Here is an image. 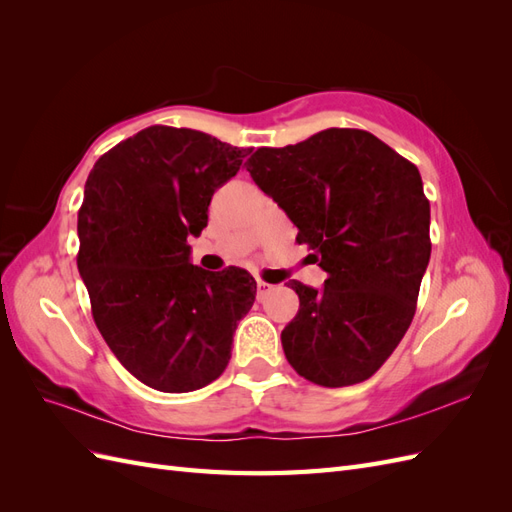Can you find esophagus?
<instances>
[{"label": "esophagus", "mask_w": 512, "mask_h": 512, "mask_svg": "<svg viewBox=\"0 0 512 512\" xmlns=\"http://www.w3.org/2000/svg\"><path fill=\"white\" fill-rule=\"evenodd\" d=\"M271 284H267V282H262V280H258V284H256V297L262 301V299H265L267 297V294L271 292Z\"/></svg>", "instance_id": "obj_1"}]
</instances>
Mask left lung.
Listing matches in <instances>:
<instances>
[{
  "mask_svg": "<svg viewBox=\"0 0 512 512\" xmlns=\"http://www.w3.org/2000/svg\"><path fill=\"white\" fill-rule=\"evenodd\" d=\"M327 271L297 280L299 314L282 331L288 363L337 389L371 378L406 335L429 265V200L418 168L365 130L329 128L245 162Z\"/></svg>",
  "mask_w": 512,
  "mask_h": 512,
  "instance_id": "left-lung-1",
  "label": "left lung"
}]
</instances>
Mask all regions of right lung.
I'll list each match as a JSON object with an SVG mask.
<instances>
[{
	"instance_id": "add662e5",
	"label": "right lung",
	"mask_w": 512,
	"mask_h": 512,
	"mask_svg": "<svg viewBox=\"0 0 512 512\" xmlns=\"http://www.w3.org/2000/svg\"><path fill=\"white\" fill-rule=\"evenodd\" d=\"M250 151L151 126L106 151L87 177L76 265L104 342L151 389L188 393L220 378L254 305L250 273L200 269L188 245Z\"/></svg>"
}]
</instances>
